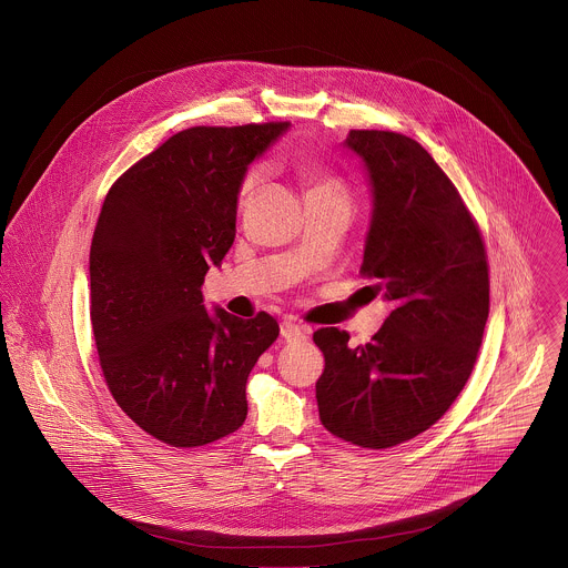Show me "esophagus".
<instances>
[{"label": "esophagus", "instance_id": "obj_1", "mask_svg": "<svg viewBox=\"0 0 568 568\" xmlns=\"http://www.w3.org/2000/svg\"><path fill=\"white\" fill-rule=\"evenodd\" d=\"M307 334H310L307 327L296 325L294 321H283V323H281V336H283L285 341H305Z\"/></svg>", "mask_w": 568, "mask_h": 568}]
</instances>
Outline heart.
Here are the masks:
<instances>
[{"mask_svg": "<svg viewBox=\"0 0 568 568\" xmlns=\"http://www.w3.org/2000/svg\"><path fill=\"white\" fill-rule=\"evenodd\" d=\"M256 180H258V173H256V171H250L247 178L243 180L241 196L250 194V189L256 184ZM307 180L312 182V192H314V189H336V182L329 180V178H325V175H321L318 171H307Z\"/></svg>", "mask_w": 568, "mask_h": 568, "instance_id": "b5f03b06", "label": "heart"}]
</instances>
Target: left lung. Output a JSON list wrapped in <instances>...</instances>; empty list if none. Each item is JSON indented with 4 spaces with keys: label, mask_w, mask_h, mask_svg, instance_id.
<instances>
[{
    "label": "left lung",
    "mask_w": 568,
    "mask_h": 568,
    "mask_svg": "<svg viewBox=\"0 0 568 568\" xmlns=\"http://www.w3.org/2000/svg\"><path fill=\"white\" fill-rule=\"evenodd\" d=\"M372 219L361 274L393 303L365 345L321 327V424L361 448H393L437 424L464 390L488 318V263L477 223L433 155L395 131L352 129Z\"/></svg>",
    "instance_id": "1"
}]
</instances>
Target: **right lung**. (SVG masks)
Segmentation results:
<instances>
[{"label":"right lung","mask_w":568,"mask_h":568,"mask_svg":"<svg viewBox=\"0 0 568 568\" xmlns=\"http://www.w3.org/2000/svg\"><path fill=\"white\" fill-rule=\"evenodd\" d=\"M290 122L192 126L109 189L91 243V325L104 382L144 433L196 448L236 433L278 323L207 314L203 283L236 239L245 171Z\"/></svg>","instance_id":"obj_1"}]
</instances>
